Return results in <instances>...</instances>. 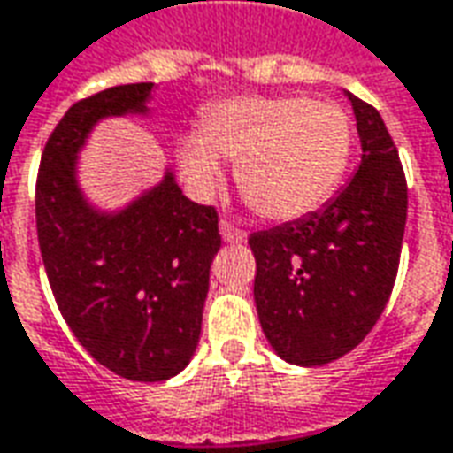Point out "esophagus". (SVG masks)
<instances>
[{
    "mask_svg": "<svg viewBox=\"0 0 453 453\" xmlns=\"http://www.w3.org/2000/svg\"><path fill=\"white\" fill-rule=\"evenodd\" d=\"M220 235H223V240H226V242H245V240H248V233H245V230L230 226L227 220H223V223H220Z\"/></svg>",
    "mask_w": 453,
    "mask_h": 453,
    "instance_id": "obj_1",
    "label": "esophagus"
}]
</instances>
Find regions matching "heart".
<instances>
[{
  "mask_svg": "<svg viewBox=\"0 0 453 453\" xmlns=\"http://www.w3.org/2000/svg\"><path fill=\"white\" fill-rule=\"evenodd\" d=\"M352 121L332 101L233 96L203 113V131L180 141L188 180L208 190L220 158L235 161V183L267 220L317 211L340 186L352 158Z\"/></svg>",
  "mask_w": 453,
  "mask_h": 453,
  "instance_id": "heart-1",
  "label": "heart"
}]
</instances>
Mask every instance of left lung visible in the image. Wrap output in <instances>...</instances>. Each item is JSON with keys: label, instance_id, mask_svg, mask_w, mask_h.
<instances>
[{"label": "left lung", "instance_id": "8db88e82", "mask_svg": "<svg viewBox=\"0 0 453 453\" xmlns=\"http://www.w3.org/2000/svg\"><path fill=\"white\" fill-rule=\"evenodd\" d=\"M362 141L355 178L322 211L250 235L255 304L285 362L319 367L369 334L395 288L407 178L380 111L347 94Z\"/></svg>", "mask_w": 453, "mask_h": 453}]
</instances>
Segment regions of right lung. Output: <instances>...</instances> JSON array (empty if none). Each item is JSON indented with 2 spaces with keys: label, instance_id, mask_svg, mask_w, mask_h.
I'll list each match as a JSON object with an SVG mask.
<instances>
[{
  "label": "right lung",
  "instance_id": "add662e5",
  "mask_svg": "<svg viewBox=\"0 0 453 453\" xmlns=\"http://www.w3.org/2000/svg\"><path fill=\"white\" fill-rule=\"evenodd\" d=\"M153 84L111 86L76 101L46 141L36 175V235L58 312L98 365L163 381L201 340L218 211L183 196L173 173L119 213L91 208L76 153L106 116L146 113Z\"/></svg>",
  "mask_w": 453,
  "mask_h": 453
}]
</instances>
